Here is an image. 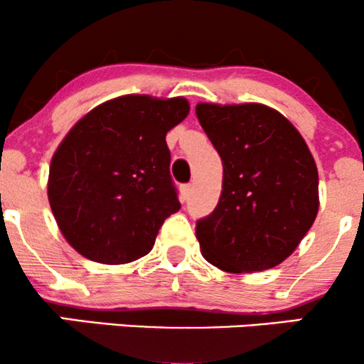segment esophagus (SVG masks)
<instances>
[{
  "label": "esophagus",
  "instance_id": "1",
  "mask_svg": "<svg viewBox=\"0 0 364 364\" xmlns=\"http://www.w3.org/2000/svg\"><path fill=\"white\" fill-rule=\"evenodd\" d=\"M191 191H193V186H191L190 183H188V185H183L181 186V198L188 200V196L191 195Z\"/></svg>",
  "mask_w": 364,
  "mask_h": 364
}]
</instances>
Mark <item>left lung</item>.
Instances as JSON below:
<instances>
[{
    "instance_id": "left-lung-1",
    "label": "left lung",
    "mask_w": 364,
    "mask_h": 364,
    "mask_svg": "<svg viewBox=\"0 0 364 364\" xmlns=\"http://www.w3.org/2000/svg\"><path fill=\"white\" fill-rule=\"evenodd\" d=\"M196 116L224 168L219 203L196 220L203 258L231 274L272 269L298 248L318 212L310 149L262 104H198Z\"/></svg>"
}]
</instances>
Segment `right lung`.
<instances>
[{"mask_svg":"<svg viewBox=\"0 0 364 364\" xmlns=\"http://www.w3.org/2000/svg\"><path fill=\"white\" fill-rule=\"evenodd\" d=\"M186 99L123 95L70 129L49 168L48 196L63 236L89 260L118 265L147 255L181 208L166 133Z\"/></svg>","mask_w":364,"mask_h":364,"instance_id":"right-lung-1","label":"right lung"}]
</instances>
